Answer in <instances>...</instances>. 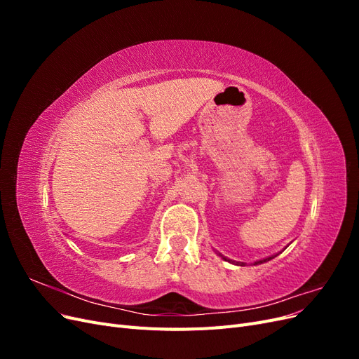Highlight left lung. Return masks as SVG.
Segmentation results:
<instances>
[{"mask_svg": "<svg viewBox=\"0 0 359 359\" xmlns=\"http://www.w3.org/2000/svg\"><path fill=\"white\" fill-rule=\"evenodd\" d=\"M219 256L222 257V259H224V260H227V262H231V264H235V265H238V266H244L245 264L244 262H236V260H232V259H227V257H224L223 255H220L219 253ZM277 255H273V256H268V257H265V259H260V260H256V262L253 264V265H260V264H264V262H268V260H271V259H274Z\"/></svg>", "mask_w": 359, "mask_h": 359, "instance_id": "obj_1", "label": "left lung"}]
</instances>
